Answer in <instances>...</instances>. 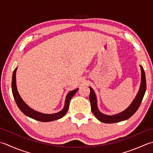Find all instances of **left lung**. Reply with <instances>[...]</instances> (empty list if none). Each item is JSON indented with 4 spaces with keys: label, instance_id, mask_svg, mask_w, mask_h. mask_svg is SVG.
<instances>
[{
    "label": "left lung",
    "instance_id": "left-lung-1",
    "mask_svg": "<svg viewBox=\"0 0 153 153\" xmlns=\"http://www.w3.org/2000/svg\"><path fill=\"white\" fill-rule=\"evenodd\" d=\"M140 70H141V83H140V89L138 94H137L135 99H134L131 105L126 110H125L123 112L119 113V114L109 116L102 114L101 112H100V111L98 110L97 107L96 96H95V93L92 88L91 87H89V89H90L89 101H90L91 105V111L99 121L105 123H113L120 122L130 118L137 111L140 103H141V101L143 100V97H144L146 88V77L144 69H143L142 66H140Z\"/></svg>",
    "mask_w": 153,
    "mask_h": 153
}]
</instances>
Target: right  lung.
Listing matches in <instances>:
<instances>
[{
	"label": "right lung",
	"mask_w": 153,
	"mask_h": 153,
	"mask_svg": "<svg viewBox=\"0 0 153 153\" xmlns=\"http://www.w3.org/2000/svg\"><path fill=\"white\" fill-rule=\"evenodd\" d=\"M16 70L17 68L15 69L13 74V79H12V91H13V97L15 101H16L17 106L19 107V108L20 109L21 111H22L24 114L29 117L35 119V120L40 121L42 122H49V121L57 120V119L62 118V117H64L65 114H66L69 108V105H70V101L71 100V99L75 94H76V93L77 91V90H78V89H74V90L70 91L67 95L66 98H65L64 107L61 111L55 113V114H44V113H39L30 108V107L27 105L25 102H24V101L22 100V98L20 97V95L17 91V88H16Z\"/></svg>",
	"instance_id": "right-lung-1"
}]
</instances>
